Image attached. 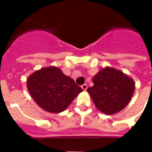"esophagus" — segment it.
Segmentation results:
<instances>
[{
  "label": "esophagus",
  "instance_id": "34e87169",
  "mask_svg": "<svg viewBox=\"0 0 152 152\" xmlns=\"http://www.w3.org/2000/svg\"><path fill=\"white\" fill-rule=\"evenodd\" d=\"M81 88L83 89V90H86V89H87V88H88V86H87V85H86V84H84V85H82V86H81Z\"/></svg>",
  "mask_w": 152,
  "mask_h": 152
}]
</instances>
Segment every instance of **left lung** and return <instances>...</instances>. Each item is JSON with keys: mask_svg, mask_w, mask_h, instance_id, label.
Here are the masks:
<instances>
[{"mask_svg": "<svg viewBox=\"0 0 152 152\" xmlns=\"http://www.w3.org/2000/svg\"><path fill=\"white\" fill-rule=\"evenodd\" d=\"M94 86L87 89L96 107L107 115L124 109L134 94L133 80L119 70L106 67L94 76Z\"/></svg>", "mask_w": 152, "mask_h": 152, "instance_id": "1", "label": "left lung"}]
</instances>
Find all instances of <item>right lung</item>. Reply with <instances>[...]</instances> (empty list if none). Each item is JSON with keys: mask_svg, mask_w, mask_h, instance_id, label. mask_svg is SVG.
I'll return each mask as SVG.
<instances>
[{"mask_svg": "<svg viewBox=\"0 0 152 152\" xmlns=\"http://www.w3.org/2000/svg\"><path fill=\"white\" fill-rule=\"evenodd\" d=\"M27 86L38 106L51 113L64 111L83 91L72 78L55 66L45 67L32 73L27 80Z\"/></svg>", "mask_w": 152, "mask_h": 152, "instance_id": "1", "label": "right lung"}]
</instances>
